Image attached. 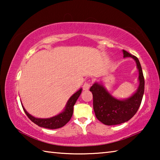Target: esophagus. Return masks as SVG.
<instances>
[{"mask_svg":"<svg viewBox=\"0 0 160 160\" xmlns=\"http://www.w3.org/2000/svg\"><path fill=\"white\" fill-rule=\"evenodd\" d=\"M90 88V83L86 82L84 83L83 85V90H88Z\"/></svg>","mask_w":160,"mask_h":160,"instance_id":"34e87169","label":"esophagus"}]
</instances>
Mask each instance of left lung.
Instances as JSON below:
<instances>
[{
    "label": "left lung",
    "instance_id": "obj_1",
    "mask_svg": "<svg viewBox=\"0 0 160 160\" xmlns=\"http://www.w3.org/2000/svg\"><path fill=\"white\" fill-rule=\"evenodd\" d=\"M123 57H131L136 62L139 71V87L129 98H115L102 84L95 82L90 89L93 95V109L97 118L107 126L117 125L130 120L138 110L145 90V79L140 61L136 56L123 50Z\"/></svg>",
    "mask_w": 160,
    "mask_h": 160
}]
</instances>
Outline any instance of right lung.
<instances>
[{
    "label": "right lung",
    "instance_id": "right-lung-1",
    "mask_svg": "<svg viewBox=\"0 0 160 160\" xmlns=\"http://www.w3.org/2000/svg\"><path fill=\"white\" fill-rule=\"evenodd\" d=\"M81 92H82V89H80L78 92H76L75 94H72V95L70 97L68 101L66 106L65 107V109L63 112L51 118H35L27 112L22 105V106L24 112H25V113H26V115L28 116V118L30 119L32 122H34L35 124H37V126H39L40 127H43V128H49V129L59 128L64 126L70 120V118H71L72 116V113H73V107L75 104V102L77 101V99H78V97H80Z\"/></svg>",
    "mask_w": 160,
    "mask_h": 160
}]
</instances>
